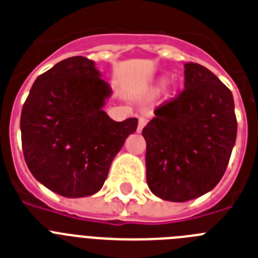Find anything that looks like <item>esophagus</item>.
Masks as SVG:
<instances>
[{
  "instance_id": "obj_1",
  "label": "esophagus",
  "mask_w": 258,
  "mask_h": 258,
  "mask_svg": "<svg viewBox=\"0 0 258 258\" xmlns=\"http://www.w3.org/2000/svg\"><path fill=\"white\" fill-rule=\"evenodd\" d=\"M145 124H147V120H145L144 118H140V119H139V123H138V132H139V134L143 131V128H144Z\"/></svg>"
}]
</instances>
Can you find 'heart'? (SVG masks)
I'll use <instances>...</instances> for the list:
<instances>
[{
    "instance_id": "heart-1",
    "label": "heart",
    "mask_w": 258,
    "mask_h": 258,
    "mask_svg": "<svg viewBox=\"0 0 258 258\" xmlns=\"http://www.w3.org/2000/svg\"><path fill=\"white\" fill-rule=\"evenodd\" d=\"M165 84H166V79H165V78H161V79L158 80V82H157V84H156V87H154L153 92L161 91V88H162V87L165 86Z\"/></svg>"
}]
</instances>
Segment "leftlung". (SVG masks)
Segmentation results:
<instances>
[{"mask_svg":"<svg viewBox=\"0 0 258 258\" xmlns=\"http://www.w3.org/2000/svg\"><path fill=\"white\" fill-rule=\"evenodd\" d=\"M184 91L143 130L147 183L162 200L185 203L222 179L236 142L231 91L207 67L184 64Z\"/></svg>","mask_w":258,"mask_h":258,"instance_id":"left-lung-1","label":"left lung"}]
</instances>
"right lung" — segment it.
<instances>
[{"instance_id":"add662e5","label":"right lung","mask_w":258,"mask_h":258,"mask_svg":"<svg viewBox=\"0 0 258 258\" xmlns=\"http://www.w3.org/2000/svg\"><path fill=\"white\" fill-rule=\"evenodd\" d=\"M111 87L86 57L58 62L35 80L22 109L24 160L48 189L78 199L97 194L114 157L138 128L104 111Z\"/></svg>"}]
</instances>
